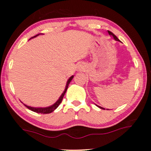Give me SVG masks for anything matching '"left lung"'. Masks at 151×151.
<instances>
[{"label":"left lung","mask_w":151,"mask_h":151,"mask_svg":"<svg viewBox=\"0 0 151 151\" xmlns=\"http://www.w3.org/2000/svg\"><path fill=\"white\" fill-rule=\"evenodd\" d=\"M108 33H109V35H110V36H113V38H114L115 40H117V41H120V40H119V39H118V38H117V36H115V34H113L112 32H110V31H108ZM97 106H98V105H97ZM98 106L99 107V108H100V109H105L104 108H102V107H101V106Z\"/></svg>","instance_id":"1"}]
</instances>
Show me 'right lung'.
Returning a JSON list of instances; mask_svg holds the SVG:
<instances>
[{"mask_svg":"<svg viewBox=\"0 0 151 151\" xmlns=\"http://www.w3.org/2000/svg\"><path fill=\"white\" fill-rule=\"evenodd\" d=\"M39 35H40V34L36 35V36H35L34 37H32V38H35V37L38 36H39ZM73 76H72L69 78V79L68 80V81L67 82V84H66V87H65V91H64V92L63 93H62L60 97L58 100H57V102H55L54 104H53V105H51V106H48V107H45V108H36V107H32V106H27V105H25V104H24V105L27 107V108L29 109V110L34 111V112L38 113H43V114H47V113H50L51 112H53V111H54L55 109H56L58 108V106L60 104V103L62 102V100H63V97H64V96H65V93H66V91H67V90L68 88V86H69V84L70 82H71L72 79H73Z\"/></svg>","mask_w":151,"mask_h":151,"instance_id":"1","label":"right lung"}]
</instances>
